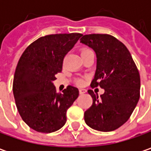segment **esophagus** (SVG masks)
Masks as SVG:
<instances>
[{
	"mask_svg": "<svg viewBox=\"0 0 151 151\" xmlns=\"http://www.w3.org/2000/svg\"><path fill=\"white\" fill-rule=\"evenodd\" d=\"M86 92V90L84 89V88H81L80 89V94H84Z\"/></svg>",
	"mask_w": 151,
	"mask_h": 151,
	"instance_id": "obj_1",
	"label": "esophagus"
}]
</instances>
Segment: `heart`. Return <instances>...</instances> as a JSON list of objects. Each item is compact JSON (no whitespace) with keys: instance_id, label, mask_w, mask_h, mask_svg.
<instances>
[{"instance_id":"1","label":"heart","mask_w":151,"mask_h":151,"mask_svg":"<svg viewBox=\"0 0 151 151\" xmlns=\"http://www.w3.org/2000/svg\"><path fill=\"white\" fill-rule=\"evenodd\" d=\"M89 50H87V49H84V50H82V51H81V54H83V53H85V52H87V51H89ZM79 82H80V83L81 84V83L83 82V81H80Z\"/></svg>"}]
</instances>
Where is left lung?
I'll return each mask as SVG.
<instances>
[{
	"label": "left lung",
	"instance_id": "obj_1",
	"mask_svg": "<svg viewBox=\"0 0 151 151\" xmlns=\"http://www.w3.org/2000/svg\"><path fill=\"white\" fill-rule=\"evenodd\" d=\"M81 43L91 48L96 55L91 86L104 89L100 96L88 90L92 105L85 112V122L95 130H115L128 121L139 101V70L126 46L112 35H84Z\"/></svg>",
	"mask_w": 151,
	"mask_h": 151
}]
</instances>
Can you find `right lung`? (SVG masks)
Segmentation results:
<instances>
[{
	"instance_id": "add662e5",
	"label": "right lung",
	"mask_w": 151,
	"mask_h": 151,
	"mask_svg": "<svg viewBox=\"0 0 151 151\" xmlns=\"http://www.w3.org/2000/svg\"><path fill=\"white\" fill-rule=\"evenodd\" d=\"M81 36L73 32L41 37L27 48L17 63L12 86L17 108L22 120L37 132L61 129L67 109L78 97V88L72 86L57 93L53 81L62 71L65 56Z\"/></svg>"
}]
</instances>
